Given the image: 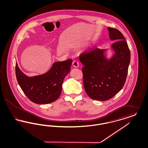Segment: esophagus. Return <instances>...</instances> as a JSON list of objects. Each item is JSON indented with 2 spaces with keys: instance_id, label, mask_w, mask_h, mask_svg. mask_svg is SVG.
<instances>
[{
  "instance_id": "esophagus-1",
  "label": "esophagus",
  "mask_w": 148,
  "mask_h": 148,
  "mask_svg": "<svg viewBox=\"0 0 148 148\" xmlns=\"http://www.w3.org/2000/svg\"><path fill=\"white\" fill-rule=\"evenodd\" d=\"M72 64H73V66H74V67H77H77L79 66V62H77V60H74L73 61Z\"/></svg>"
}]
</instances>
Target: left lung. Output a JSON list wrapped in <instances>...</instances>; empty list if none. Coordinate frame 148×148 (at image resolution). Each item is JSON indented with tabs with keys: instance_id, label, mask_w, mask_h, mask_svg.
<instances>
[{
	"instance_id": "obj_1",
	"label": "left lung",
	"mask_w": 148,
	"mask_h": 148,
	"mask_svg": "<svg viewBox=\"0 0 148 148\" xmlns=\"http://www.w3.org/2000/svg\"><path fill=\"white\" fill-rule=\"evenodd\" d=\"M115 54L109 60L105 59L104 50L94 48L82 53L79 59L82 68L83 84L88 95L94 100L106 101L112 98L125 84L130 52L123 34L116 29L108 28Z\"/></svg>"
}]
</instances>
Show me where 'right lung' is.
Wrapping results in <instances>:
<instances>
[{"label": "right lung", "instance_id": "obj_1", "mask_svg": "<svg viewBox=\"0 0 148 148\" xmlns=\"http://www.w3.org/2000/svg\"><path fill=\"white\" fill-rule=\"evenodd\" d=\"M72 59L57 62L47 73L34 77L25 75L15 64L18 83L25 95L32 102L45 104L56 101L62 90L64 79L71 70Z\"/></svg>", "mask_w": 148, "mask_h": 148}]
</instances>
